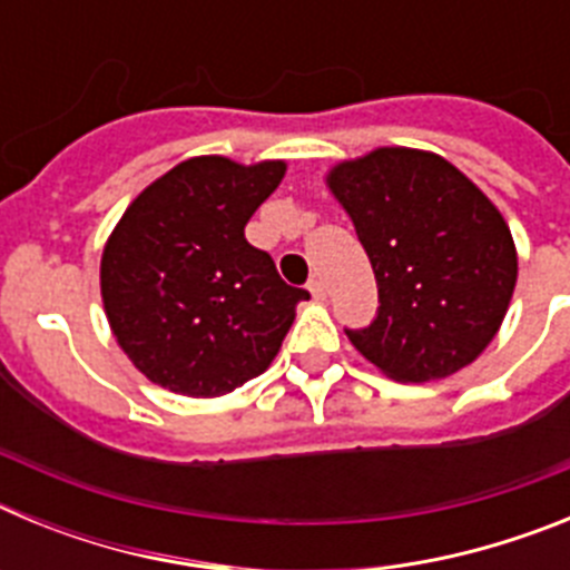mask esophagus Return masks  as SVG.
I'll list each match as a JSON object with an SVG mask.
<instances>
[{"mask_svg":"<svg viewBox=\"0 0 570 570\" xmlns=\"http://www.w3.org/2000/svg\"><path fill=\"white\" fill-rule=\"evenodd\" d=\"M308 291L314 299H325V296H328V288H325V282H322L320 276H314V279L308 282Z\"/></svg>","mask_w":570,"mask_h":570,"instance_id":"obj_1","label":"esophagus"}]
</instances>
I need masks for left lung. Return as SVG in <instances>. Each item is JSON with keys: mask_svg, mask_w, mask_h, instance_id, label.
I'll return each instance as SVG.
<instances>
[{"mask_svg": "<svg viewBox=\"0 0 570 570\" xmlns=\"http://www.w3.org/2000/svg\"><path fill=\"white\" fill-rule=\"evenodd\" d=\"M354 223L380 291L376 320L345 331L396 382H431L491 345L517 285L500 208L440 154L376 148L325 176Z\"/></svg>", "mask_w": 570, "mask_h": 570, "instance_id": "8db88e82", "label": "left lung"}]
</instances>
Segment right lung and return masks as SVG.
<instances>
[{
    "label": "right lung",
    "instance_id": "obj_1",
    "mask_svg": "<svg viewBox=\"0 0 570 570\" xmlns=\"http://www.w3.org/2000/svg\"><path fill=\"white\" fill-rule=\"evenodd\" d=\"M288 165L194 156L148 185L99 265L108 325L154 385L210 400L268 371L308 291L291 288L245 225Z\"/></svg>",
    "mask_w": 570,
    "mask_h": 570
}]
</instances>
